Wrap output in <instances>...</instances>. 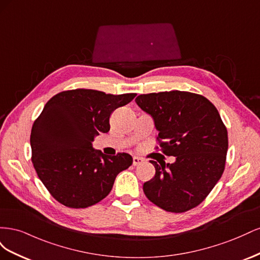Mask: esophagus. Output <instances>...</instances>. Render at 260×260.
<instances>
[{"label":"esophagus","instance_id":"34e87169","mask_svg":"<svg viewBox=\"0 0 260 260\" xmlns=\"http://www.w3.org/2000/svg\"><path fill=\"white\" fill-rule=\"evenodd\" d=\"M144 160L141 158V157H137V156H135L133 157V165H135V166H138V165H141L142 164Z\"/></svg>","mask_w":260,"mask_h":260}]
</instances>
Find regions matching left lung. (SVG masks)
Instances as JSON below:
<instances>
[{
  "label": "left lung",
  "instance_id": "1",
  "mask_svg": "<svg viewBox=\"0 0 260 260\" xmlns=\"http://www.w3.org/2000/svg\"><path fill=\"white\" fill-rule=\"evenodd\" d=\"M136 102L153 117L160 151L176 157L174 164L149 160L156 172L143 184L146 198L170 212L199 206L224 170L228 131L217 108L200 94L178 90L141 94Z\"/></svg>",
  "mask_w": 260,
  "mask_h": 260
}]
</instances>
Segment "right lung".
<instances>
[{
  "label": "right lung",
  "instance_id": "1",
  "mask_svg": "<svg viewBox=\"0 0 260 260\" xmlns=\"http://www.w3.org/2000/svg\"><path fill=\"white\" fill-rule=\"evenodd\" d=\"M136 93L114 95L88 89L62 91L45 104L31 129V160L53 198L70 208L94 205L112 191L120 171L132 165L127 153L107 156L92 147L109 131V117Z\"/></svg>",
  "mask_w": 260,
  "mask_h": 260
}]
</instances>
